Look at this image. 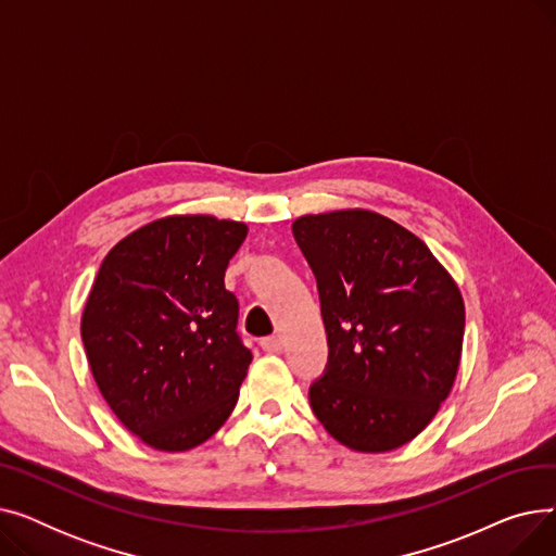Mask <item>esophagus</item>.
<instances>
[{
	"label": "esophagus",
	"instance_id": "esophagus-1",
	"mask_svg": "<svg viewBox=\"0 0 556 556\" xmlns=\"http://www.w3.org/2000/svg\"><path fill=\"white\" fill-rule=\"evenodd\" d=\"M261 346H263V352L279 354L281 349H283V340H281V336H270V338H263L261 340Z\"/></svg>",
	"mask_w": 556,
	"mask_h": 556
}]
</instances>
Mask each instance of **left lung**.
<instances>
[{
    "mask_svg": "<svg viewBox=\"0 0 556 556\" xmlns=\"http://www.w3.org/2000/svg\"><path fill=\"white\" fill-rule=\"evenodd\" d=\"M317 281L329 342L308 390L327 432L352 451L407 444L451 394L464 340L459 288L428 245L367 210L293 223Z\"/></svg>",
    "mask_w": 556,
    "mask_h": 556,
    "instance_id": "obj_1",
    "label": "left lung"
}]
</instances>
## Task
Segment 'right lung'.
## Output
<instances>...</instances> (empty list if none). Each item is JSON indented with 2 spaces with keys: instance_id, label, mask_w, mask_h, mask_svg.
I'll use <instances>...</instances> for the list:
<instances>
[{
  "instance_id": "right-lung-1",
  "label": "right lung",
  "mask_w": 556,
  "mask_h": 556,
  "mask_svg": "<svg viewBox=\"0 0 556 556\" xmlns=\"http://www.w3.org/2000/svg\"><path fill=\"white\" fill-rule=\"evenodd\" d=\"M248 227L214 216H166L103 258L80 336L94 381L119 421L157 451L207 442L239 401L252 352L225 288Z\"/></svg>"
}]
</instances>
